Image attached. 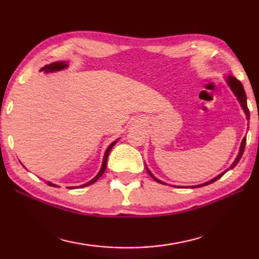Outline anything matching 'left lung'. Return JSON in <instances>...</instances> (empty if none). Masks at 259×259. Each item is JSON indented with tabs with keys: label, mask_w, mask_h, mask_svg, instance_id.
<instances>
[{
	"label": "left lung",
	"mask_w": 259,
	"mask_h": 259,
	"mask_svg": "<svg viewBox=\"0 0 259 259\" xmlns=\"http://www.w3.org/2000/svg\"><path fill=\"white\" fill-rule=\"evenodd\" d=\"M226 81H228V85L230 86V89L232 90L233 94L235 95V97H237L238 101H239V103H240V106H241L242 110L244 111V113H246L247 119L249 120V118H250V113H249V109H248V106H247V97H246V92H244L242 84L240 83V80H238V79L235 78V77H233V76H228V78H226ZM244 147H246V138H243V139H242L241 144H240V149H239V153H238V156H237V158H235V159H234V161L232 162V165H231L228 169H226L225 171H223V173H221L220 175H217L216 178H214L212 180L208 181V182H206V183H202V184H199V185H193V187H188V188H201V187H205V185L210 184V183H212V182H215V181H217L219 179H221L222 176H223V175H224L228 170H230V169H233L234 167L237 166L238 162L240 161V159H241V157H242V155H243V151H244ZM146 168H147V170H148L149 175H150L151 178L156 181V182H158V183H161V184H166V183L162 182V181L158 180V179L156 178V176H153L151 171L149 170V168L147 167V165H146ZM176 188H180V187H176ZM183 188H184V187H183ZM185 188H187V187H185Z\"/></svg>",
	"instance_id": "1"
}]
</instances>
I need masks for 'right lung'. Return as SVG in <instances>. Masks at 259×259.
<instances>
[{"mask_svg":"<svg viewBox=\"0 0 259 259\" xmlns=\"http://www.w3.org/2000/svg\"><path fill=\"white\" fill-rule=\"evenodd\" d=\"M68 67V63L67 62H65V61H56V62H52V63H50V65H47V66H44L42 69H40L39 71H44V72H53V71H59V70H62V69H65V68H67ZM117 141H118V139L116 140V141H113L110 146H109L108 148H107V150H106V152H104V156H103V160H102V166H101V168H100V170H99V173L97 174V176H95L94 179H92L91 181H89L88 183H85V184H81L80 187H68L69 189H75V188H84V187H88V185H91V184H93L94 182H97V181L101 178V176L103 175V173H104V170H106V168H107V161H108V156H109V152H110V150L112 149V147L115 146V144L117 143ZM47 184L48 185H50V187H56V188H60V187H58L57 184H54V183H52V182H47Z\"/></svg>","mask_w":259,"mask_h":259,"instance_id":"right-lung-1","label":"right lung"}]
</instances>
